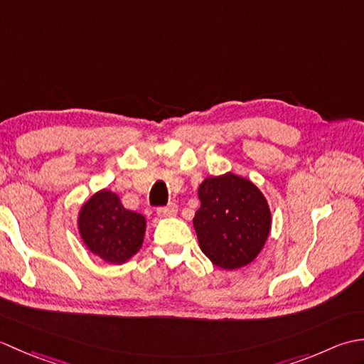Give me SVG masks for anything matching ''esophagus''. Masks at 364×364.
I'll use <instances>...</instances> for the list:
<instances>
[{"label": "esophagus", "instance_id": "esophagus-1", "mask_svg": "<svg viewBox=\"0 0 364 364\" xmlns=\"http://www.w3.org/2000/svg\"><path fill=\"white\" fill-rule=\"evenodd\" d=\"M176 213H178V206L175 203L162 206L158 210L159 218H173V215H176Z\"/></svg>", "mask_w": 364, "mask_h": 364}]
</instances>
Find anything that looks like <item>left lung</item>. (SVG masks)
Segmentation results:
<instances>
[{"label": "left lung", "instance_id": "1", "mask_svg": "<svg viewBox=\"0 0 364 364\" xmlns=\"http://www.w3.org/2000/svg\"><path fill=\"white\" fill-rule=\"evenodd\" d=\"M194 228L200 249L220 269H241L258 257L270 231L266 197L235 173L208 176L198 188Z\"/></svg>", "mask_w": 364, "mask_h": 364}]
</instances>
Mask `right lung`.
Returning <instances> with one entry per match:
<instances>
[{
  "label": "right lung",
  "mask_w": 364,
  "mask_h": 364,
  "mask_svg": "<svg viewBox=\"0 0 364 364\" xmlns=\"http://www.w3.org/2000/svg\"><path fill=\"white\" fill-rule=\"evenodd\" d=\"M146 222L142 214L127 210L120 197L103 189L81 206L78 230L87 249L111 264H123L139 252Z\"/></svg>",
  "instance_id": "obj_1"
}]
</instances>
